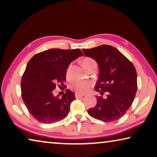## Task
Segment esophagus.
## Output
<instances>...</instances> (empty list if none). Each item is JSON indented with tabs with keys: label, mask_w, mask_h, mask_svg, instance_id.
Segmentation results:
<instances>
[{
	"label": "esophagus",
	"mask_w": 157,
	"mask_h": 157,
	"mask_svg": "<svg viewBox=\"0 0 157 157\" xmlns=\"http://www.w3.org/2000/svg\"><path fill=\"white\" fill-rule=\"evenodd\" d=\"M75 96H76V99H78V98H80L83 97V95H79V94H78V93H76V94H75Z\"/></svg>",
	"instance_id": "34e87169"
}]
</instances>
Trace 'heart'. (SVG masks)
Here are the masks:
<instances>
[{"mask_svg": "<svg viewBox=\"0 0 157 157\" xmlns=\"http://www.w3.org/2000/svg\"><path fill=\"white\" fill-rule=\"evenodd\" d=\"M91 60H93L91 58L87 57L85 58L83 61V65L86 64ZM93 85V82L89 81H78L76 83H74L73 85V88L75 90L76 92L78 94H85L89 90L90 87H92Z\"/></svg>", "mask_w": 157, "mask_h": 157, "instance_id": "1", "label": "heart"}]
</instances>
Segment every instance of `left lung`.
<instances>
[{
    "label": "left lung",
    "instance_id": "left-lung-1",
    "mask_svg": "<svg viewBox=\"0 0 157 157\" xmlns=\"http://www.w3.org/2000/svg\"><path fill=\"white\" fill-rule=\"evenodd\" d=\"M84 55L97 62L99 77L95 87L101 95L96 96L97 105L88 110V114L105 122L114 121L131 107L137 92V72L131 61L117 48L102 45L83 49Z\"/></svg>",
    "mask_w": 157,
    "mask_h": 157
}]
</instances>
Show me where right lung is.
I'll return each instance as SVG.
<instances>
[{"label":"right lung","mask_w":157,"mask_h":157,"mask_svg":"<svg viewBox=\"0 0 157 157\" xmlns=\"http://www.w3.org/2000/svg\"><path fill=\"white\" fill-rule=\"evenodd\" d=\"M83 55L80 49L52 48L35 55L28 62L21 77V97L38 121L52 124L68 115L74 93L67 89L62 98L55 97L52 90L57 84L64 86L69 65Z\"/></svg>","instance_id":"right-lung-1"}]
</instances>
